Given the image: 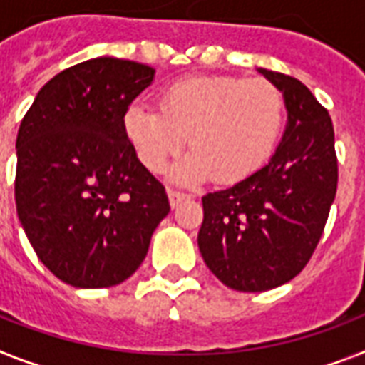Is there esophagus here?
I'll use <instances>...</instances> for the list:
<instances>
[{"mask_svg": "<svg viewBox=\"0 0 365 365\" xmlns=\"http://www.w3.org/2000/svg\"><path fill=\"white\" fill-rule=\"evenodd\" d=\"M168 199H170V205H172V209H174V207H178L182 201L190 199V195H187V193H182V191L168 190Z\"/></svg>", "mask_w": 365, "mask_h": 365, "instance_id": "obj_1", "label": "esophagus"}]
</instances>
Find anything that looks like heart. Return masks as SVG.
<instances>
[{
  "mask_svg": "<svg viewBox=\"0 0 365 365\" xmlns=\"http://www.w3.org/2000/svg\"><path fill=\"white\" fill-rule=\"evenodd\" d=\"M284 121V98L267 79L191 77L168 86L158 108L133 102L123 128L137 158L162 172L185 145L191 153L172 168L175 182L215 175L234 183L257 172L271 156Z\"/></svg>",
  "mask_w": 365,
  "mask_h": 365,
  "instance_id": "heart-1",
  "label": "heart"
}]
</instances>
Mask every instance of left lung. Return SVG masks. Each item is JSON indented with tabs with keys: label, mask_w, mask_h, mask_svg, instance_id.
<instances>
[{
	"label": "left lung",
	"mask_w": 365,
	"mask_h": 365,
	"mask_svg": "<svg viewBox=\"0 0 365 365\" xmlns=\"http://www.w3.org/2000/svg\"><path fill=\"white\" fill-rule=\"evenodd\" d=\"M257 71L284 96V135L263 168L203 197V224L197 236L212 274L240 292L286 284L307 265L339 182L329 112L298 79Z\"/></svg>",
	"instance_id": "obj_1"
}]
</instances>
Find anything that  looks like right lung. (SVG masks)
<instances>
[{
    "instance_id": "obj_1",
    "label": "right lung",
    "mask_w": 365,
    "mask_h": 365,
    "mask_svg": "<svg viewBox=\"0 0 365 365\" xmlns=\"http://www.w3.org/2000/svg\"><path fill=\"white\" fill-rule=\"evenodd\" d=\"M155 69L94 58L46 83L17 135L15 203L38 259L75 288H108L147 257L168 195L143 166L123 118Z\"/></svg>"
}]
</instances>
